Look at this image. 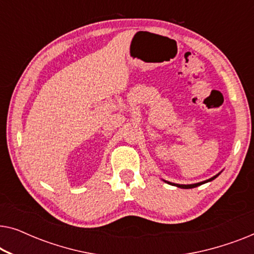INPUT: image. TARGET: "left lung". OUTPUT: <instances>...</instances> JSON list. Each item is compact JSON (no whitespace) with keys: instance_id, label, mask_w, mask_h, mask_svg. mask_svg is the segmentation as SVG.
<instances>
[{"instance_id":"obj_1","label":"left lung","mask_w":254,"mask_h":254,"mask_svg":"<svg viewBox=\"0 0 254 254\" xmlns=\"http://www.w3.org/2000/svg\"><path fill=\"white\" fill-rule=\"evenodd\" d=\"M221 173V172H220ZM220 173H217L216 176H214V177H211V178H209V179H207V180H203V182H200V183H196V184H189V185H183V184H175V183H170V182H166V180H164L165 183H168V184H170V185H172V186H176V187H179V189H194V187H197V186H200V185H202V184H206V183H208V182H211V180H214L215 178H217L218 176H220Z\"/></svg>"}]
</instances>
